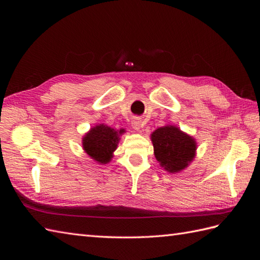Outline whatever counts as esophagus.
<instances>
[{"label":"esophagus","instance_id":"esophagus-1","mask_svg":"<svg viewBox=\"0 0 260 260\" xmlns=\"http://www.w3.org/2000/svg\"><path fill=\"white\" fill-rule=\"evenodd\" d=\"M131 125L132 128L135 130H140L141 128V119H139V118H133L132 121H131Z\"/></svg>","mask_w":260,"mask_h":260}]
</instances>
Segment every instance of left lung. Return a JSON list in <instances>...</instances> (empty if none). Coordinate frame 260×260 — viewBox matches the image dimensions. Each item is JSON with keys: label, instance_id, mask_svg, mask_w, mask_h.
Listing matches in <instances>:
<instances>
[{"label": "left lung", "instance_id": "1", "mask_svg": "<svg viewBox=\"0 0 260 260\" xmlns=\"http://www.w3.org/2000/svg\"><path fill=\"white\" fill-rule=\"evenodd\" d=\"M151 140L156 159L171 174L185 169L195 157V140L175 125L156 129L151 135Z\"/></svg>", "mask_w": 260, "mask_h": 260}]
</instances>
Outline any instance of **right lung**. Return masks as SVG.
<instances>
[{
    "label": "right lung",
    "mask_w": 260,
    "mask_h": 260,
    "mask_svg": "<svg viewBox=\"0 0 260 260\" xmlns=\"http://www.w3.org/2000/svg\"><path fill=\"white\" fill-rule=\"evenodd\" d=\"M123 132V129L116 131L105 124L95 125L82 139L84 152L100 164L109 162Z\"/></svg>",
    "instance_id": "1"
}]
</instances>
